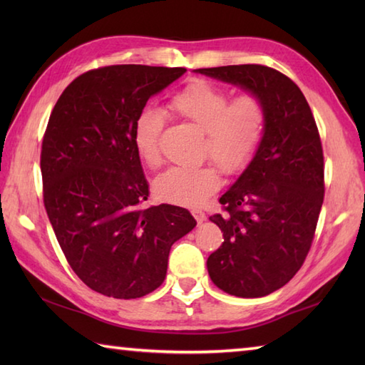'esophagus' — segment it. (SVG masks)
Instances as JSON below:
<instances>
[{
  "instance_id": "obj_1",
  "label": "esophagus",
  "mask_w": 365,
  "mask_h": 365,
  "mask_svg": "<svg viewBox=\"0 0 365 365\" xmlns=\"http://www.w3.org/2000/svg\"><path fill=\"white\" fill-rule=\"evenodd\" d=\"M191 213H192V216H195L197 222L205 221V213L202 210H199V208H192Z\"/></svg>"
}]
</instances>
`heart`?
Returning a JSON list of instances; mask_svg holds the SVG:
<instances>
[{
	"label": "heart",
	"mask_w": 365,
	"mask_h": 365,
	"mask_svg": "<svg viewBox=\"0 0 365 365\" xmlns=\"http://www.w3.org/2000/svg\"><path fill=\"white\" fill-rule=\"evenodd\" d=\"M227 91L210 81L195 80L170 100L185 119L204 130L202 152L227 174H237L250 165L265 135L267 110L254 94H242L229 102ZM163 114L153 108L139 113L133 127L135 149L145 165L160 163L158 141ZM220 173L213 165L170 168L155 180V192L166 202L199 205L220 187Z\"/></svg>",
	"instance_id": "heart-1"
}]
</instances>
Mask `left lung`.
I'll return each instance as SVG.
<instances>
[{"label":"left lung","instance_id":"obj_1","mask_svg":"<svg viewBox=\"0 0 365 365\" xmlns=\"http://www.w3.org/2000/svg\"><path fill=\"white\" fill-rule=\"evenodd\" d=\"M257 96L267 110L262 144L220 197L210 221L224 242L207 260L213 284L240 298H260L298 273L311 250L324 195L323 149L306 97L289 76L259 64L197 68Z\"/></svg>","mask_w":365,"mask_h":365}]
</instances>
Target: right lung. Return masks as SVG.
<instances>
[{
	"label": "right lung",
	"instance_id": "add662e5",
	"mask_svg": "<svg viewBox=\"0 0 365 365\" xmlns=\"http://www.w3.org/2000/svg\"><path fill=\"white\" fill-rule=\"evenodd\" d=\"M183 67L108 66L75 78L42 143L43 204L68 265L89 289L141 298L163 284L170 246L196 227L187 208L143 207L149 183L135 120Z\"/></svg>",
	"mask_w": 365,
	"mask_h": 365
}]
</instances>
